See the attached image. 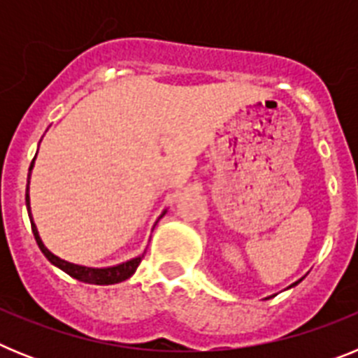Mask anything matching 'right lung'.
Masks as SVG:
<instances>
[{
    "mask_svg": "<svg viewBox=\"0 0 358 358\" xmlns=\"http://www.w3.org/2000/svg\"><path fill=\"white\" fill-rule=\"evenodd\" d=\"M31 166H34V161H31L30 164V170ZM28 182H30V173H28ZM27 206H28V215L31 217L30 201H28V189H27ZM30 222H31L34 236H36V242L37 245H39L41 251H43V255L46 256L53 265L62 268L66 274H69V276L75 278V280L78 281H84V283H91V285H115V283H120V281H125L127 278H131L132 274L136 273V268H138V265L141 264V260H143V256H145L141 255L138 256V258H134V260L125 262V264H120L116 265V267H107V268H91V267H82V265L69 264V262L61 260L59 256L52 255L48 249L44 248V243L41 242L39 233H37L36 229V224H34V220H30Z\"/></svg>",
    "mask_w": 358,
    "mask_h": 358,
    "instance_id": "1",
    "label": "right lung"
}]
</instances>
